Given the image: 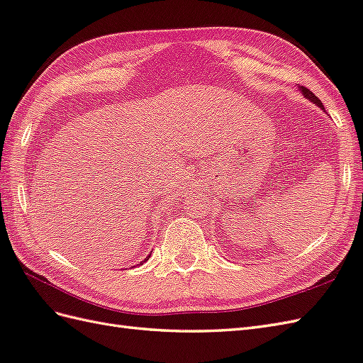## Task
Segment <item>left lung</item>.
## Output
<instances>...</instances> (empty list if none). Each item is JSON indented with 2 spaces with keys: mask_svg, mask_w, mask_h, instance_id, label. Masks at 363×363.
Returning a JSON list of instances; mask_svg holds the SVG:
<instances>
[{
  "mask_svg": "<svg viewBox=\"0 0 363 363\" xmlns=\"http://www.w3.org/2000/svg\"><path fill=\"white\" fill-rule=\"evenodd\" d=\"M299 89H301V91H302L303 95H305V98H308L310 101H313V102H314V104H318L320 108H323V106H322V101H320L318 96H315L314 93H313L310 89H306V87H303V86H299Z\"/></svg>",
  "mask_w": 363,
  "mask_h": 363,
  "instance_id": "left-lung-1",
  "label": "left lung"
}]
</instances>
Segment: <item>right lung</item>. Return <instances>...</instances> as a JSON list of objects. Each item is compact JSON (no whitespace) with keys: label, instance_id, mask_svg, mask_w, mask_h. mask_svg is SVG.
Wrapping results in <instances>:
<instances>
[{"label":"right lung","instance_id":"obj_1","mask_svg":"<svg viewBox=\"0 0 363 363\" xmlns=\"http://www.w3.org/2000/svg\"><path fill=\"white\" fill-rule=\"evenodd\" d=\"M148 257H150V256H148ZM145 261H147V259H145Z\"/></svg>","mask_w":363,"mask_h":363}]
</instances>
